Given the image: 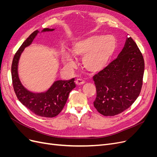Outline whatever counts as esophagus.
I'll return each mask as SVG.
<instances>
[{"instance_id": "esophagus-1", "label": "esophagus", "mask_w": 157, "mask_h": 157, "mask_svg": "<svg viewBox=\"0 0 157 157\" xmlns=\"http://www.w3.org/2000/svg\"><path fill=\"white\" fill-rule=\"evenodd\" d=\"M84 83H85V82L81 78H77V80H76V84H77V86H80V85H83Z\"/></svg>"}]
</instances>
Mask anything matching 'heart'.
Segmentation results:
<instances>
[{"instance_id": "b5f03b06", "label": "heart", "mask_w": 157, "mask_h": 157, "mask_svg": "<svg viewBox=\"0 0 157 157\" xmlns=\"http://www.w3.org/2000/svg\"><path fill=\"white\" fill-rule=\"evenodd\" d=\"M117 47V42L113 35H93L75 42L71 48V54L63 52L61 61L65 67H74L76 63L72 57H83L84 68L92 73L101 71L107 65Z\"/></svg>"}]
</instances>
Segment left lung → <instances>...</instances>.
Listing matches in <instances>:
<instances>
[{"label":"left lung","mask_w":157,"mask_h":157,"mask_svg":"<svg viewBox=\"0 0 157 157\" xmlns=\"http://www.w3.org/2000/svg\"><path fill=\"white\" fill-rule=\"evenodd\" d=\"M144 69L141 52L134 40L127 37L117 59L94 76L97 111L104 116H115L129 108L141 92Z\"/></svg>","instance_id":"1"}]
</instances>
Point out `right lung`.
Returning <instances> with one entry per match:
<instances>
[{
    "label": "right lung",
    "instance_id": "right-lung-1",
    "mask_svg": "<svg viewBox=\"0 0 157 157\" xmlns=\"http://www.w3.org/2000/svg\"><path fill=\"white\" fill-rule=\"evenodd\" d=\"M54 30L45 28L42 32ZM38 33L39 32L36 30L30 35L14 55L11 68L12 84L17 99L23 105L38 116L52 118L62 111L70 92L75 88L76 84L75 78L69 80H57L46 92L42 93H33L23 86L18 77L19 59L25 48L32 43Z\"/></svg>",
    "mask_w": 157,
    "mask_h": 157
}]
</instances>
